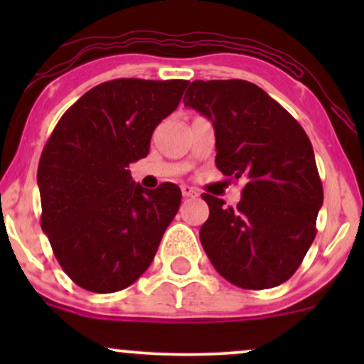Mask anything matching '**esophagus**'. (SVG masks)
<instances>
[{"instance_id":"obj_1","label":"esophagus","mask_w":364,"mask_h":364,"mask_svg":"<svg viewBox=\"0 0 364 364\" xmlns=\"http://www.w3.org/2000/svg\"><path fill=\"white\" fill-rule=\"evenodd\" d=\"M181 193H183V196H198V191L195 190L193 186H190V185H181Z\"/></svg>"}]
</instances>
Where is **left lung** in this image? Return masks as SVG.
I'll return each instance as SVG.
<instances>
[{"label": "left lung", "mask_w": 364, "mask_h": 364, "mask_svg": "<svg viewBox=\"0 0 364 364\" xmlns=\"http://www.w3.org/2000/svg\"><path fill=\"white\" fill-rule=\"evenodd\" d=\"M183 102L214 124L217 169L245 179L236 207L202 195L210 210L200 228L207 257L225 281L243 289L286 282L315 240L323 203L310 139L252 82L195 80Z\"/></svg>", "instance_id": "1"}]
</instances>
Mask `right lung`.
Masks as SVG:
<instances>
[{"instance_id":"right-lung-1","label":"right lung","mask_w":364,"mask_h":364,"mask_svg":"<svg viewBox=\"0 0 364 364\" xmlns=\"http://www.w3.org/2000/svg\"><path fill=\"white\" fill-rule=\"evenodd\" d=\"M188 80L118 78L83 94L53 129L37 169L41 228L77 286L116 292L156 257L181 190L136 185L129 164L147 157L154 129L178 107Z\"/></svg>"}]
</instances>
